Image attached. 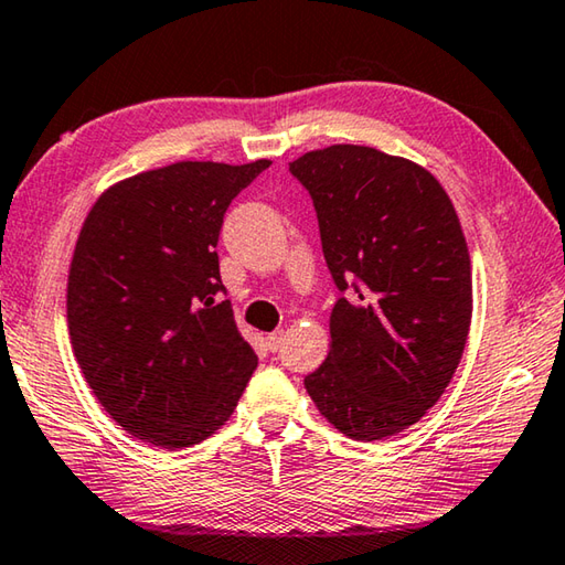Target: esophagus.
Listing matches in <instances>:
<instances>
[{
    "mask_svg": "<svg viewBox=\"0 0 565 565\" xmlns=\"http://www.w3.org/2000/svg\"><path fill=\"white\" fill-rule=\"evenodd\" d=\"M282 340H285V332L282 330H275V332L267 334V348H270L273 352H277V350L282 348Z\"/></svg>",
    "mask_w": 565,
    "mask_h": 565,
    "instance_id": "34e87169",
    "label": "esophagus"
}]
</instances>
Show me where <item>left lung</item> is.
<instances>
[{
  "label": "left lung",
  "instance_id": "left-lung-1",
  "mask_svg": "<svg viewBox=\"0 0 565 565\" xmlns=\"http://www.w3.org/2000/svg\"><path fill=\"white\" fill-rule=\"evenodd\" d=\"M310 193L340 298L332 348L305 377L350 439L412 427L449 387L471 322V263L437 178L367 146H330L290 163Z\"/></svg>",
  "mask_w": 565,
  "mask_h": 565
}]
</instances>
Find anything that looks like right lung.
<instances>
[{"instance_id":"obj_1","label":"right lung","mask_w":565,"mask_h":565,"mask_svg":"<svg viewBox=\"0 0 565 565\" xmlns=\"http://www.w3.org/2000/svg\"><path fill=\"white\" fill-rule=\"evenodd\" d=\"M270 161H181L98 198L76 241L66 315L96 399L134 437L183 449L223 427L257 354L217 263L227 205Z\"/></svg>"}]
</instances>
